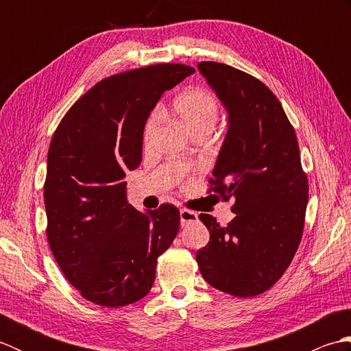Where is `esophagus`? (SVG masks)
<instances>
[{"label":"esophagus","instance_id":"1","mask_svg":"<svg viewBox=\"0 0 351 351\" xmlns=\"http://www.w3.org/2000/svg\"><path fill=\"white\" fill-rule=\"evenodd\" d=\"M180 219H181V226H187L189 223L197 220V214L195 211H190V210H181Z\"/></svg>","mask_w":351,"mask_h":351}]
</instances>
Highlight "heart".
<instances>
[{"instance_id":"b5f03b06","label":"heart","mask_w":351,"mask_h":351,"mask_svg":"<svg viewBox=\"0 0 351 351\" xmlns=\"http://www.w3.org/2000/svg\"><path fill=\"white\" fill-rule=\"evenodd\" d=\"M173 108L178 117L181 119L185 128L191 134L202 130H213L219 119V102L215 96L202 87H193L182 92L173 102ZM158 123V114H154L147 119L143 130V140H151Z\"/></svg>"}]
</instances>
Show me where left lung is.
Masks as SVG:
<instances>
[{"instance_id":"8db88e82","label":"left lung","mask_w":351,"mask_h":351,"mask_svg":"<svg viewBox=\"0 0 351 351\" xmlns=\"http://www.w3.org/2000/svg\"><path fill=\"white\" fill-rule=\"evenodd\" d=\"M197 69L228 111L210 184L223 200H235V217L220 226L213 215H199L210 241L196 261L211 287L253 297L282 278L299 249L308 178L293 125L270 88L223 63L200 62Z\"/></svg>"}]
</instances>
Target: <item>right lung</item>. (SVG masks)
Here are the masks:
<instances>
[{"mask_svg":"<svg viewBox=\"0 0 351 351\" xmlns=\"http://www.w3.org/2000/svg\"><path fill=\"white\" fill-rule=\"evenodd\" d=\"M195 72L162 63L95 84L52 136L43 187L52 255L88 302L126 306L151 291L156 259L180 229L178 208L141 213L126 200V171L138 167L143 130L161 95Z\"/></svg>","mask_w":351,"mask_h":351,"instance_id":"right-lung-1","label":"right lung"}]
</instances>
